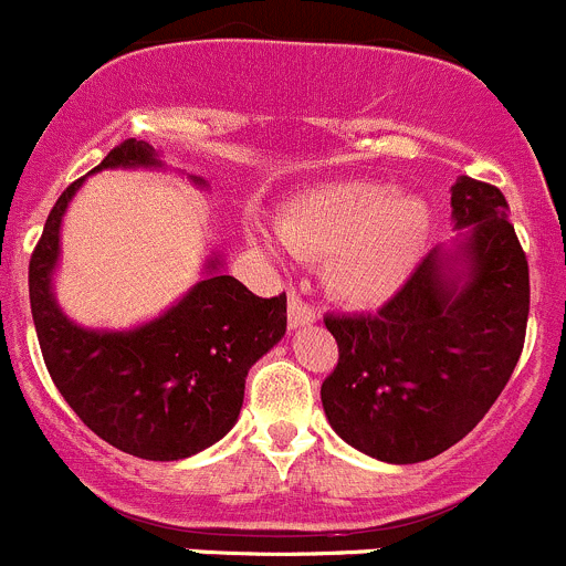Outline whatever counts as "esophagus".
Wrapping results in <instances>:
<instances>
[{"instance_id": "34e87169", "label": "esophagus", "mask_w": 566, "mask_h": 566, "mask_svg": "<svg viewBox=\"0 0 566 566\" xmlns=\"http://www.w3.org/2000/svg\"><path fill=\"white\" fill-rule=\"evenodd\" d=\"M316 322V311H313L311 305H307L305 300H302L296 291H291L289 294V327H305V324Z\"/></svg>"}]
</instances>
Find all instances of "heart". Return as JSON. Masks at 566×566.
<instances>
[{"label": "heart", "mask_w": 566, "mask_h": 566, "mask_svg": "<svg viewBox=\"0 0 566 566\" xmlns=\"http://www.w3.org/2000/svg\"><path fill=\"white\" fill-rule=\"evenodd\" d=\"M277 237L296 259L327 261V285L338 300L379 305L421 261L429 209L388 184L340 181L296 198Z\"/></svg>", "instance_id": "1"}]
</instances>
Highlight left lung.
I'll use <instances>...</instances> for the list:
<instances>
[{
    "mask_svg": "<svg viewBox=\"0 0 566 566\" xmlns=\"http://www.w3.org/2000/svg\"><path fill=\"white\" fill-rule=\"evenodd\" d=\"M492 184L462 176L457 250L434 248L377 313H327L338 366L322 382L327 421L374 460H432L486 416L520 360L528 261Z\"/></svg>",
    "mask_w": 566,
    "mask_h": 566,
    "instance_id": "obj_1",
    "label": "left lung"
}]
</instances>
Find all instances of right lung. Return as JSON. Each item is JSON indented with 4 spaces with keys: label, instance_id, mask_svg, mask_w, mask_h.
Listing matches in <instances>:
<instances>
[{
    "label": "right lung",
    "instance_id": "right-lung-1",
    "mask_svg": "<svg viewBox=\"0 0 566 566\" xmlns=\"http://www.w3.org/2000/svg\"><path fill=\"white\" fill-rule=\"evenodd\" d=\"M106 167L161 161L154 145L123 139L93 172ZM82 181L60 195L30 259V305L49 374L82 423L115 449L154 462L198 454L231 432L248 371L283 338L285 294L255 296L209 259L203 281L154 322L120 333L80 327L60 311L52 275L60 222Z\"/></svg>",
    "mask_w": 566,
    "mask_h": 566
}]
</instances>
